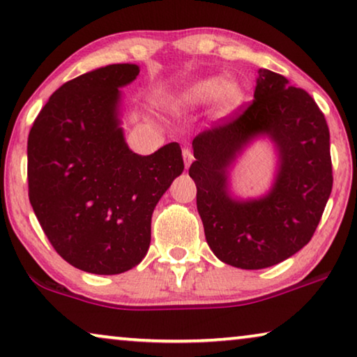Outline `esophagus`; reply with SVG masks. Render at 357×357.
Here are the masks:
<instances>
[{
  "label": "esophagus",
  "instance_id": "1",
  "mask_svg": "<svg viewBox=\"0 0 357 357\" xmlns=\"http://www.w3.org/2000/svg\"><path fill=\"white\" fill-rule=\"evenodd\" d=\"M182 154H183V161H185V167H190L191 166V162H193V153H191V149L190 148H183V151H182Z\"/></svg>",
  "mask_w": 357,
  "mask_h": 357
}]
</instances>
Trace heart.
Returning <instances> with one entry per match:
<instances>
[{
  "label": "heart",
  "instance_id": "heart-1",
  "mask_svg": "<svg viewBox=\"0 0 357 357\" xmlns=\"http://www.w3.org/2000/svg\"><path fill=\"white\" fill-rule=\"evenodd\" d=\"M245 100V90L236 80H222L220 77H208L169 96L170 105L182 109L203 106L209 101V114L213 119H225L238 111Z\"/></svg>",
  "mask_w": 357,
  "mask_h": 357
}]
</instances>
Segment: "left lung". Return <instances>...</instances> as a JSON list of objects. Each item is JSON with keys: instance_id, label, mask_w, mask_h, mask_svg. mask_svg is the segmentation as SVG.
<instances>
[{"instance_id": "8db88e82", "label": "left lung", "mask_w": 357, "mask_h": 357, "mask_svg": "<svg viewBox=\"0 0 357 357\" xmlns=\"http://www.w3.org/2000/svg\"><path fill=\"white\" fill-rule=\"evenodd\" d=\"M271 138L278 172L259 199L229 191V169L248 144ZM196 206L206 241L225 264L256 271L275 266L312 238L332 193L327 121L311 95L285 77L259 69L255 100L241 114L201 132L193 140Z\"/></svg>"}]
</instances>
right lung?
I'll list each match as a JSON object with an SVG mask.
<instances>
[{
  "label": "right lung",
  "mask_w": 357,
  "mask_h": 357,
  "mask_svg": "<svg viewBox=\"0 0 357 357\" xmlns=\"http://www.w3.org/2000/svg\"><path fill=\"white\" fill-rule=\"evenodd\" d=\"M138 74L137 64H111L66 82L29 133V198L41 229L64 261L98 275L140 264L153 211L183 172L178 143L149 156L126 143L119 89Z\"/></svg>",
  "instance_id": "1"
}]
</instances>
